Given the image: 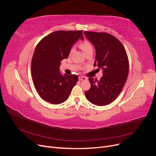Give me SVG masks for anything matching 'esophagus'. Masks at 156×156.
<instances>
[{"label":"esophagus","instance_id":"obj_1","mask_svg":"<svg viewBox=\"0 0 156 156\" xmlns=\"http://www.w3.org/2000/svg\"><path fill=\"white\" fill-rule=\"evenodd\" d=\"M79 79L80 80V81H85V80H87V79L85 77L81 76V77H79Z\"/></svg>","mask_w":156,"mask_h":156}]
</instances>
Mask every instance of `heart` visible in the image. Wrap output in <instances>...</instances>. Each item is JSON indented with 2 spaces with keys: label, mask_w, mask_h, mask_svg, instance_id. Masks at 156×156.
<instances>
[{
  "label": "heart",
  "mask_w": 156,
  "mask_h": 156,
  "mask_svg": "<svg viewBox=\"0 0 156 156\" xmlns=\"http://www.w3.org/2000/svg\"><path fill=\"white\" fill-rule=\"evenodd\" d=\"M79 48H81V49L83 51V53L84 54L87 53V52H88V51H90L93 50V48H92L91 44L87 40H84V41L80 42L79 44Z\"/></svg>",
  "instance_id": "obj_1"
}]
</instances>
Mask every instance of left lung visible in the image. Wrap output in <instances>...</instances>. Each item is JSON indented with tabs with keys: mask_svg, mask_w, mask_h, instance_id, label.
I'll use <instances>...</instances> for the list:
<instances>
[{
	"mask_svg": "<svg viewBox=\"0 0 156 156\" xmlns=\"http://www.w3.org/2000/svg\"><path fill=\"white\" fill-rule=\"evenodd\" d=\"M96 49L94 66L103 70L100 81L90 77L91 87L85 91L87 100L93 104H109L119 96L129 73V61L126 49L116 37L106 32H84Z\"/></svg>",
	"mask_w": 156,
	"mask_h": 156,
	"instance_id": "left-lung-1",
	"label": "left lung"
}]
</instances>
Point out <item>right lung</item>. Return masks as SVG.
I'll use <instances>...</instances> for the list:
<instances>
[{"label":"right lung","instance_id":"add662e5","mask_svg":"<svg viewBox=\"0 0 156 156\" xmlns=\"http://www.w3.org/2000/svg\"><path fill=\"white\" fill-rule=\"evenodd\" d=\"M79 38L83 40L81 30H58L44 37L37 45L32 59L31 74L36 90L44 100L60 104L69 98L78 76L61 74L59 67Z\"/></svg>","mask_w":156,"mask_h":156}]
</instances>
